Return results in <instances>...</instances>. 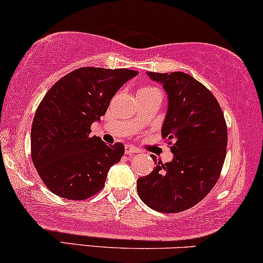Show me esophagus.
<instances>
[{
  "label": "esophagus",
  "mask_w": 263,
  "mask_h": 263,
  "mask_svg": "<svg viewBox=\"0 0 263 263\" xmlns=\"http://www.w3.org/2000/svg\"><path fill=\"white\" fill-rule=\"evenodd\" d=\"M139 151L137 148H135V147H131V145H126L125 147V153L127 155H131V154H136V153H138Z\"/></svg>",
  "instance_id": "esophagus-1"
}]
</instances>
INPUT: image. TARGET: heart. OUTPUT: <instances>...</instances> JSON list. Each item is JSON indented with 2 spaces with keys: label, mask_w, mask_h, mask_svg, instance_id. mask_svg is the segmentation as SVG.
Returning a JSON list of instances; mask_svg holds the SVG:
<instances>
[{
  "label": "heart",
  "mask_w": 263,
  "mask_h": 263,
  "mask_svg": "<svg viewBox=\"0 0 263 263\" xmlns=\"http://www.w3.org/2000/svg\"><path fill=\"white\" fill-rule=\"evenodd\" d=\"M152 96V95H159L161 96L160 89L154 87V86H142L138 88L137 96Z\"/></svg>",
  "instance_id": "obj_1"
}]
</instances>
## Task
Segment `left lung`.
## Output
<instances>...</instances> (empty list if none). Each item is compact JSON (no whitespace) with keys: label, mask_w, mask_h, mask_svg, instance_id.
<instances>
[{"label":"left lung","mask_w":263,"mask_h":263,"mask_svg":"<svg viewBox=\"0 0 263 263\" xmlns=\"http://www.w3.org/2000/svg\"><path fill=\"white\" fill-rule=\"evenodd\" d=\"M164 86L168 109L161 128L174 159L156 160L152 174L139 177L137 192L153 210L177 214L197 205L220 178L227 153V124L210 89L182 71L148 72Z\"/></svg>","instance_id":"obj_1"}]
</instances>
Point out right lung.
Returning <instances> with one entry per match:
<instances>
[{"instance_id": "1", "label": "right lung", "mask_w": 263, "mask_h": 263, "mask_svg": "<svg viewBox=\"0 0 263 263\" xmlns=\"http://www.w3.org/2000/svg\"><path fill=\"white\" fill-rule=\"evenodd\" d=\"M137 74L82 66L59 79L42 98L31 126V159L55 195L86 200L104 187L109 168L121 160L125 147L91 136V125L105 114L118 89Z\"/></svg>"}]
</instances>
